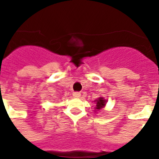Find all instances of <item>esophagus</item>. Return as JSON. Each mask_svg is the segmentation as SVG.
Masks as SVG:
<instances>
[{"instance_id": "1", "label": "esophagus", "mask_w": 159, "mask_h": 159, "mask_svg": "<svg viewBox=\"0 0 159 159\" xmlns=\"http://www.w3.org/2000/svg\"><path fill=\"white\" fill-rule=\"evenodd\" d=\"M72 97H74V98H79L81 97V93L80 92H74L73 94H72Z\"/></svg>"}]
</instances>
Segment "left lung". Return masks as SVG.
Listing matches in <instances>:
<instances>
[{
  "mask_svg": "<svg viewBox=\"0 0 159 159\" xmlns=\"http://www.w3.org/2000/svg\"><path fill=\"white\" fill-rule=\"evenodd\" d=\"M96 102V107H95V111H99L101 109H102L106 106V100H105L103 97H99L98 99L95 101Z\"/></svg>",
  "mask_w": 159,
  "mask_h": 159,
  "instance_id": "8db88e82",
  "label": "left lung"
}]
</instances>
